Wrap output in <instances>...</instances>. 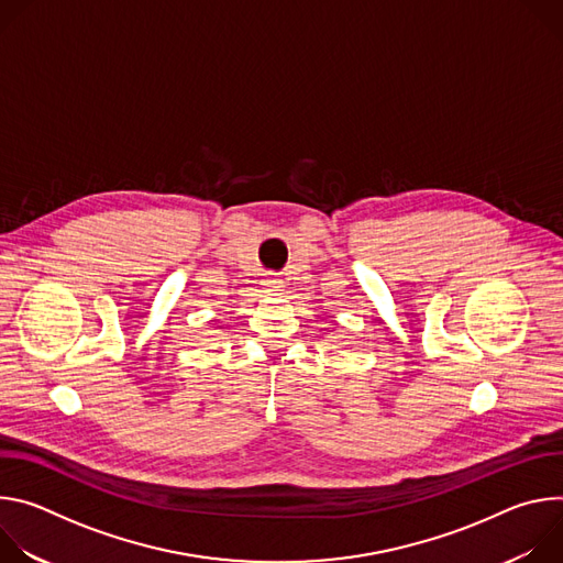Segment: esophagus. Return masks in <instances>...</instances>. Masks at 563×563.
Listing matches in <instances>:
<instances>
[{
    "mask_svg": "<svg viewBox=\"0 0 563 563\" xmlns=\"http://www.w3.org/2000/svg\"><path fill=\"white\" fill-rule=\"evenodd\" d=\"M263 285H265V287H278V285H280V280H278V276H276V274H272V272H269V274H265Z\"/></svg>",
    "mask_w": 563,
    "mask_h": 563,
    "instance_id": "34e87169",
    "label": "esophagus"
}]
</instances>
